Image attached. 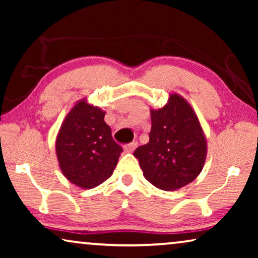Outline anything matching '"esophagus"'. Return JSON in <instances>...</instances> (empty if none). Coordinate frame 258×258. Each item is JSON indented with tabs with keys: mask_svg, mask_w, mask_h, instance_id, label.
I'll list each match as a JSON object with an SVG mask.
<instances>
[{
	"mask_svg": "<svg viewBox=\"0 0 258 258\" xmlns=\"http://www.w3.org/2000/svg\"><path fill=\"white\" fill-rule=\"evenodd\" d=\"M136 147H137V142H132L124 146V151L125 153H133V151L136 149Z\"/></svg>",
	"mask_w": 258,
	"mask_h": 258,
	"instance_id": "1",
	"label": "esophagus"
}]
</instances>
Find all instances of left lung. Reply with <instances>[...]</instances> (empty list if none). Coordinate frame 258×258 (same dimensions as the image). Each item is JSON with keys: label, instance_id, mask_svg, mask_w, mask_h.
<instances>
[{"label": "left lung", "instance_id": "left-lung-1", "mask_svg": "<svg viewBox=\"0 0 258 258\" xmlns=\"http://www.w3.org/2000/svg\"><path fill=\"white\" fill-rule=\"evenodd\" d=\"M149 142L134 153L147 181L172 191L191 183L207 158V139L195 110L184 97L172 93L167 104L150 109Z\"/></svg>", "mask_w": 258, "mask_h": 258}]
</instances>
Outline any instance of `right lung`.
<instances>
[{"label": "right lung", "mask_w": 258, "mask_h": 258, "mask_svg": "<svg viewBox=\"0 0 258 258\" xmlns=\"http://www.w3.org/2000/svg\"><path fill=\"white\" fill-rule=\"evenodd\" d=\"M104 115L82 98L67 114L56 136L58 167L69 182L82 189H93L110 177L122 153Z\"/></svg>", "instance_id": "obj_1"}]
</instances>
